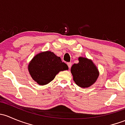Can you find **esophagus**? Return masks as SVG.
I'll use <instances>...</instances> for the list:
<instances>
[{
  "label": "esophagus",
  "instance_id": "obj_1",
  "mask_svg": "<svg viewBox=\"0 0 125 125\" xmlns=\"http://www.w3.org/2000/svg\"><path fill=\"white\" fill-rule=\"evenodd\" d=\"M67 65H68V66L69 69H70L71 67L72 63H71V62H68V63H67Z\"/></svg>",
  "mask_w": 125,
  "mask_h": 125
}]
</instances>
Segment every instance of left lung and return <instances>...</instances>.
I'll use <instances>...</instances> for the list:
<instances>
[{"instance_id":"1","label":"left lung","mask_w":125,"mask_h":125,"mask_svg":"<svg viewBox=\"0 0 125 125\" xmlns=\"http://www.w3.org/2000/svg\"><path fill=\"white\" fill-rule=\"evenodd\" d=\"M79 62L74 63L71 69L73 80L78 86L88 88L96 81L99 71L91 60L83 57H79Z\"/></svg>"}]
</instances>
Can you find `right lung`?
<instances>
[{"mask_svg":"<svg viewBox=\"0 0 125 125\" xmlns=\"http://www.w3.org/2000/svg\"><path fill=\"white\" fill-rule=\"evenodd\" d=\"M67 70L68 65L51 51L36 55L28 66L31 77L40 85L48 84L54 80L59 71Z\"/></svg>","mask_w":125,"mask_h":125,"instance_id":"right-lung-1","label":"right lung"}]
</instances>
